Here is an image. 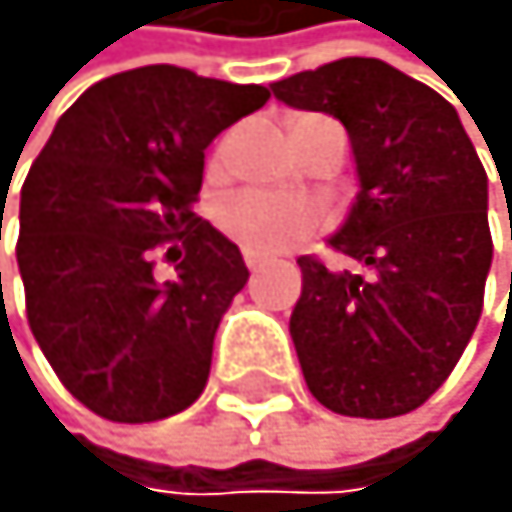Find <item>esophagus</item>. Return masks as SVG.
<instances>
[{"mask_svg":"<svg viewBox=\"0 0 512 512\" xmlns=\"http://www.w3.org/2000/svg\"><path fill=\"white\" fill-rule=\"evenodd\" d=\"M244 264H248V271H261L264 264H268V258H264V254H254V251H244Z\"/></svg>","mask_w":512,"mask_h":512,"instance_id":"1","label":"esophagus"}]
</instances>
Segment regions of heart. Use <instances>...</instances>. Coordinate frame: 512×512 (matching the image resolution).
<instances>
[{
    "label": "heart",
    "instance_id": "b5f03b06",
    "mask_svg": "<svg viewBox=\"0 0 512 512\" xmlns=\"http://www.w3.org/2000/svg\"><path fill=\"white\" fill-rule=\"evenodd\" d=\"M214 221L244 251L285 254L318 227V207L301 197L244 187L221 197Z\"/></svg>",
    "mask_w": 512,
    "mask_h": 512
}]
</instances>
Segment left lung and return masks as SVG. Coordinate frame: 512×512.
<instances>
[{
  "label": "left lung",
  "instance_id": "obj_1",
  "mask_svg": "<svg viewBox=\"0 0 512 512\" xmlns=\"http://www.w3.org/2000/svg\"><path fill=\"white\" fill-rule=\"evenodd\" d=\"M271 90L342 120L362 180L332 248L369 271L298 258L288 328L305 382L338 416H406L449 379L480 322L493 261L486 170L456 106L382 59L345 56Z\"/></svg>",
  "mask_w": 512,
  "mask_h": 512
}]
</instances>
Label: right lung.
Segmentation results:
<instances>
[{"label":"right lung","instance_id":"right-lung-1","mask_svg":"<svg viewBox=\"0 0 512 512\" xmlns=\"http://www.w3.org/2000/svg\"><path fill=\"white\" fill-rule=\"evenodd\" d=\"M268 96L180 66L127 69L93 83L32 160L16 241L26 318L96 416L157 422L204 392L217 325L248 285L238 244L194 214L204 150ZM157 247L170 282L152 274Z\"/></svg>","mask_w":512,"mask_h":512}]
</instances>
